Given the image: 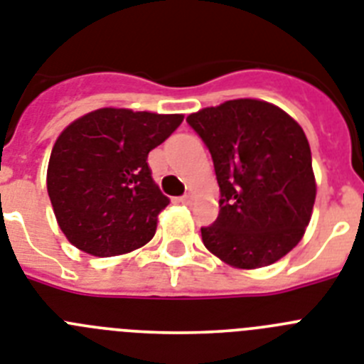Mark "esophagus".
Here are the masks:
<instances>
[{
    "label": "esophagus",
    "mask_w": 364,
    "mask_h": 364,
    "mask_svg": "<svg viewBox=\"0 0 364 364\" xmlns=\"http://www.w3.org/2000/svg\"><path fill=\"white\" fill-rule=\"evenodd\" d=\"M181 201H183V203H185V205H192V201H194V196H192V194H185V196H183V198H181Z\"/></svg>",
    "instance_id": "1"
}]
</instances>
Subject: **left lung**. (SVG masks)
Listing matches in <instances>:
<instances>
[{
	"mask_svg": "<svg viewBox=\"0 0 364 364\" xmlns=\"http://www.w3.org/2000/svg\"><path fill=\"white\" fill-rule=\"evenodd\" d=\"M213 156L220 214L201 227L205 247L240 269L274 264L311 220V150L299 122L264 100H227L186 117Z\"/></svg>",
	"mask_w": 364,
	"mask_h": 364,
	"instance_id": "8db88e82",
	"label": "left lung"
}]
</instances>
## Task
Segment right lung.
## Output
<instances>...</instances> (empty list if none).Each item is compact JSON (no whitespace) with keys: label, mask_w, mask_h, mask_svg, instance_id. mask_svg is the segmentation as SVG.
I'll use <instances>...</instances> for the list:
<instances>
[{"label":"right lung","mask_w":364,"mask_h":364,"mask_svg":"<svg viewBox=\"0 0 364 364\" xmlns=\"http://www.w3.org/2000/svg\"><path fill=\"white\" fill-rule=\"evenodd\" d=\"M183 115L102 107L60 134L47 168L56 221L65 238L93 257L143 247L170 200L151 179L148 154Z\"/></svg>","instance_id":"1"}]
</instances>
